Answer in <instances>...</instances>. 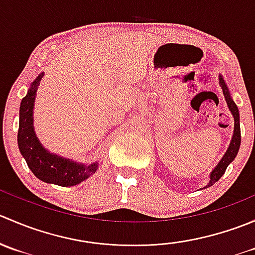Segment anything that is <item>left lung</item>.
<instances>
[{"label":"left lung","instance_id":"1","mask_svg":"<svg viewBox=\"0 0 255 255\" xmlns=\"http://www.w3.org/2000/svg\"><path fill=\"white\" fill-rule=\"evenodd\" d=\"M218 80H220V86L222 87L223 95H225V100L227 102V106L230 109L231 113L233 116V120H235V128H233V134L232 138H231V143L228 145L227 150H226L225 155L222 156V159L220 160V163L216 165V168L211 171L210 174V180H208L207 185L204 187V189H207V187L212 186L215 182H217L218 180L222 177L223 174H225L226 169L227 166L232 163L233 160L237 156L238 150H239V145H241V126H239V111L237 105L235 104L233 101L232 96H231L230 89H228L227 84H226L225 79H223L222 75L218 76Z\"/></svg>","mask_w":255,"mask_h":255}]
</instances>
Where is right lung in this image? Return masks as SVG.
<instances>
[{"instance_id": "1", "label": "right lung", "mask_w": 255, "mask_h": 255, "mask_svg": "<svg viewBox=\"0 0 255 255\" xmlns=\"http://www.w3.org/2000/svg\"><path fill=\"white\" fill-rule=\"evenodd\" d=\"M44 73L30 84L27 95L22 99L19 107V128H18V148L25 159L28 168L42 181L59 186H74L86 180L99 169L100 161L86 164L74 161L69 158L50 153L38 139L33 125V110L39 82Z\"/></svg>"}]
</instances>
